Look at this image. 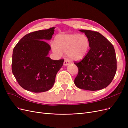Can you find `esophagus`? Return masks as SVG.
I'll return each mask as SVG.
<instances>
[{"instance_id": "obj_1", "label": "esophagus", "mask_w": 128, "mask_h": 128, "mask_svg": "<svg viewBox=\"0 0 128 128\" xmlns=\"http://www.w3.org/2000/svg\"><path fill=\"white\" fill-rule=\"evenodd\" d=\"M69 64V62L68 60H65L64 61V66H68Z\"/></svg>"}]
</instances>
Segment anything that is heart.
Masks as SVG:
<instances>
[{
  "mask_svg": "<svg viewBox=\"0 0 128 128\" xmlns=\"http://www.w3.org/2000/svg\"><path fill=\"white\" fill-rule=\"evenodd\" d=\"M89 45L90 41L86 34H60L56 37L54 44L51 47L53 51L58 54L67 53L69 60L78 61L87 54Z\"/></svg>",
  "mask_w": 128,
  "mask_h": 128,
  "instance_id": "heart-1",
  "label": "heart"
}]
</instances>
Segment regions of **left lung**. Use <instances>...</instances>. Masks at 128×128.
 Wrapping results in <instances>:
<instances>
[{
    "label": "left lung",
    "instance_id": "1",
    "mask_svg": "<svg viewBox=\"0 0 128 128\" xmlns=\"http://www.w3.org/2000/svg\"><path fill=\"white\" fill-rule=\"evenodd\" d=\"M90 41V50L84 59L75 62L78 72L74 80L80 88L102 90L109 86L116 72V57L113 45L98 32L80 30Z\"/></svg>",
    "mask_w": 128,
    "mask_h": 128
}]
</instances>
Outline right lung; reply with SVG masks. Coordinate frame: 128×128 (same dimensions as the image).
<instances>
[{"mask_svg": "<svg viewBox=\"0 0 128 128\" xmlns=\"http://www.w3.org/2000/svg\"><path fill=\"white\" fill-rule=\"evenodd\" d=\"M55 27L26 34L19 40L13 51L12 70L19 85L35 93L51 89L64 59L53 60L48 56Z\"/></svg>", "mask_w": 128, "mask_h": 128, "instance_id": "right-lung-1", "label": "right lung"}]
</instances>
